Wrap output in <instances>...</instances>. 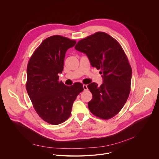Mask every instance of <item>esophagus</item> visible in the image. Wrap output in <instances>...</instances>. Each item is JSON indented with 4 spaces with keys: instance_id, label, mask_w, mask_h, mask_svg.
I'll return each instance as SVG.
<instances>
[{
    "instance_id": "1",
    "label": "esophagus",
    "mask_w": 159,
    "mask_h": 159,
    "mask_svg": "<svg viewBox=\"0 0 159 159\" xmlns=\"http://www.w3.org/2000/svg\"><path fill=\"white\" fill-rule=\"evenodd\" d=\"M83 89L84 91H87L88 90V86L86 84H83Z\"/></svg>"
}]
</instances>
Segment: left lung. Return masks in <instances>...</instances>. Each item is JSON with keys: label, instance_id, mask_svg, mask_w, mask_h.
I'll return each instance as SVG.
<instances>
[{"label": "left lung", "instance_id": "left-lung-1", "mask_svg": "<svg viewBox=\"0 0 159 159\" xmlns=\"http://www.w3.org/2000/svg\"><path fill=\"white\" fill-rule=\"evenodd\" d=\"M75 48L88 56L92 67L100 70L103 83L88 86L92 93V113L109 119L118 113L129 96L132 68L120 44L107 33L98 32L80 40Z\"/></svg>", "mask_w": 159, "mask_h": 159}]
</instances>
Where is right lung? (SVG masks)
Segmentation results:
<instances>
[{"label": "right lung", "instance_id": "add662e5", "mask_svg": "<svg viewBox=\"0 0 159 159\" xmlns=\"http://www.w3.org/2000/svg\"><path fill=\"white\" fill-rule=\"evenodd\" d=\"M75 44V40L61 35L49 37L35 51L27 65L28 95L37 113L52 125L68 119L74 101L84 90L81 83L68 86L59 81L66 51Z\"/></svg>", "mask_w": 159, "mask_h": 159}]
</instances>
